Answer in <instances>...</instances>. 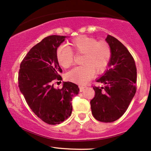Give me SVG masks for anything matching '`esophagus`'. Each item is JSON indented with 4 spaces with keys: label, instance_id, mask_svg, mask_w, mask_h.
Listing matches in <instances>:
<instances>
[{
    "label": "esophagus",
    "instance_id": "1",
    "mask_svg": "<svg viewBox=\"0 0 151 151\" xmlns=\"http://www.w3.org/2000/svg\"><path fill=\"white\" fill-rule=\"evenodd\" d=\"M79 92H83V90H85V87H83V86H79Z\"/></svg>",
    "mask_w": 151,
    "mask_h": 151
}]
</instances>
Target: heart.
Here are the masks:
<instances>
[{
  "mask_svg": "<svg viewBox=\"0 0 151 151\" xmlns=\"http://www.w3.org/2000/svg\"><path fill=\"white\" fill-rule=\"evenodd\" d=\"M74 55H82L81 65L74 68L67 74L68 80L74 83L85 84L94 72L99 74L105 71L109 65L112 50L107 41L81 35L72 39L68 46L59 47L56 52L58 63L63 68L71 67Z\"/></svg>",
  "mask_w": 151,
  "mask_h": 151,
  "instance_id": "heart-1",
  "label": "heart"
}]
</instances>
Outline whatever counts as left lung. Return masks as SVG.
<instances>
[{
	"mask_svg": "<svg viewBox=\"0 0 151 151\" xmlns=\"http://www.w3.org/2000/svg\"><path fill=\"white\" fill-rule=\"evenodd\" d=\"M106 40L112 50L110 68L96 80L105 86H92L95 94L90 106L96 120L108 123L123 115L135 94L137 68L131 54L121 42L110 35Z\"/></svg>",
	"mask_w": 151,
	"mask_h": 151,
	"instance_id": "left-lung-1",
	"label": "left lung"
}]
</instances>
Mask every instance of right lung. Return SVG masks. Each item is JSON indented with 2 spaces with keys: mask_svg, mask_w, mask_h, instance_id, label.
<instances>
[{
  "mask_svg": "<svg viewBox=\"0 0 151 151\" xmlns=\"http://www.w3.org/2000/svg\"><path fill=\"white\" fill-rule=\"evenodd\" d=\"M65 38L49 36L32 47L21 61L18 77L19 88L30 109L51 125L71 115L72 97L79 91L77 84L70 81L64 82L61 89L54 87L55 81L61 80L56 52Z\"/></svg>",
  "mask_w": 151,
  "mask_h": 151,
  "instance_id": "1",
  "label": "right lung"
}]
</instances>
